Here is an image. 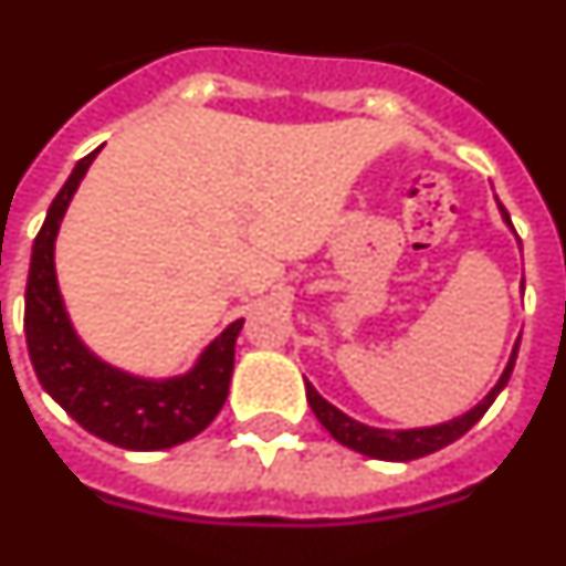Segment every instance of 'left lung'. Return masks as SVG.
<instances>
[{
	"mask_svg": "<svg viewBox=\"0 0 566 566\" xmlns=\"http://www.w3.org/2000/svg\"><path fill=\"white\" fill-rule=\"evenodd\" d=\"M497 210H501L503 224L515 232V227H512V221H510V212L503 210V203H497ZM517 345H521V339H515V348H512V354H510V363H506V368H503V374L497 377L495 386L489 388L486 397H483L478 406L469 408V411H463L460 417H452V420H446V422H437V426H420V429H377V426H365V422L354 420V417H348L345 411H339L334 402H327L325 397H322V394L316 391V388H313L311 382L305 379L307 402H311L316 420L325 426L327 434L334 437L336 443L348 446V449L365 454V458L397 460V463H406V460H417V458H426V454H431V452H440L443 446L454 443L458 437L467 434L474 422L486 415L489 406L495 402L497 394H501L503 388H506V382H510V374H512V368H515Z\"/></svg>",
	"mask_w": 566,
	"mask_h": 566,
	"instance_id": "left-lung-1",
	"label": "left lung"
}]
</instances>
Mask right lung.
Segmentation results:
<instances>
[{
  "label": "right lung",
  "instance_id": "add662e5",
  "mask_svg": "<svg viewBox=\"0 0 566 566\" xmlns=\"http://www.w3.org/2000/svg\"><path fill=\"white\" fill-rule=\"evenodd\" d=\"M97 151L77 160L33 239L25 287L28 354L40 386L85 431L132 452H158L187 443L216 420L230 394L235 339L244 319L227 325L187 374L164 379L123 371L80 339L56 282L54 247L65 210Z\"/></svg>",
  "mask_w": 566,
  "mask_h": 566
}]
</instances>
